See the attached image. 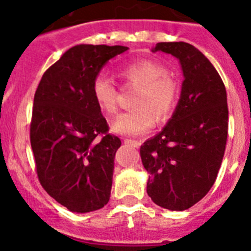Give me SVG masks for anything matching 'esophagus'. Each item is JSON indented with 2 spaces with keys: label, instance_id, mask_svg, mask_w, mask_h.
<instances>
[{
  "label": "esophagus",
  "instance_id": "34e87169",
  "mask_svg": "<svg viewBox=\"0 0 251 251\" xmlns=\"http://www.w3.org/2000/svg\"><path fill=\"white\" fill-rule=\"evenodd\" d=\"M124 141H125V143H127V144H132V145H134V147H140L141 145V141L140 140H134V139H124Z\"/></svg>",
  "mask_w": 251,
  "mask_h": 251
}]
</instances>
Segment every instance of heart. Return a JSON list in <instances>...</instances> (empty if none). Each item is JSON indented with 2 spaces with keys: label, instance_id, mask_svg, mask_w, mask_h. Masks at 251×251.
Instances as JSON below:
<instances>
[{
  "label": "heart",
  "instance_id": "heart-1",
  "mask_svg": "<svg viewBox=\"0 0 251 251\" xmlns=\"http://www.w3.org/2000/svg\"><path fill=\"white\" fill-rule=\"evenodd\" d=\"M120 77L136 86L132 104L135 107L121 113L112 124V131L121 135H141L149 131L158 120H167L174 112L179 100V84L168 73L162 63L141 59L123 65ZM96 106L104 115L117 111V88L104 74L96 75L91 84Z\"/></svg>",
  "mask_w": 251,
  "mask_h": 251
}]
</instances>
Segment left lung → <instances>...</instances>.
<instances>
[{"label": "left lung", "instance_id": "obj_1", "mask_svg": "<svg viewBox=\"0 0 251 251\" xmlns=\"http://www.w3.org/2000/svg\"><path fill=\"white\" fill-rule=\"evenodd\" d=\"M158 50L179 59L184 80L173 116L141 145L140 156L152 202L183 211L202 200L217 178L227 140V96L215 67L193 45L158 43L152 51Z\"/></svg>", "mask_w": 251, "mask_h": 251}]
</instances>
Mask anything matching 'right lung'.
Listing matches in <instances>:
<instances>
[{
	"instance_id": "obj_1",
	"label": "right lung",
	"mask_w": 251,
	"mask_h": 251,
	"mask_svg": "<svg viewBox=\"0 0 251 251\" xmlns=\"http://www.w3.org/2000/svg\"><path fill=\"white\" fill-rule=\"evenodd\" d=\"M121 45L71 48L45 71L34 96L30 143L39 182L72 212L107 204L113 159L121 145L91 93L93 78Z\"/></svg>"
}]
</instances>
